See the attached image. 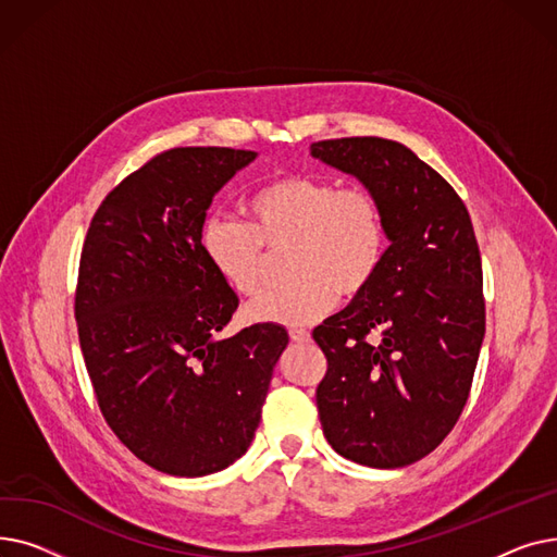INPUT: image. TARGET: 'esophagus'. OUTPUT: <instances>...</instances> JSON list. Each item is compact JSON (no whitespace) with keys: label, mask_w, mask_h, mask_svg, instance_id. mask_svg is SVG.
Segmentation results:
<instances>
[{"label":"esophagus","mask_w":557,"mask_h":557,"mask_svg":"<svg viewBox=\"0 0 557 557\" xmlns=\"http://www.w3.org/2000/svg\"><path fill=\"white\" fill-rule=\"evenodd\" d=\"M288 336L294 343H309L311 334L307 330H288Z\"/></svg>","instance_id":"esophagus-1"}]
</instances>
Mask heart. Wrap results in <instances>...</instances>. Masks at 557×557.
I'll list each match as a JSON object with an SVG mask.
<instances>
[{"label":"heart","instance_id":"1","mask_svg":"<svg viewBox=\"0 0 557 557\" xmlns=\"http://www.w3.org/2000/svg\"><path fill=\"white\" fill-rule=\"evenodd\" d=\"M246 221L212 214L198 232L212 271L239 296H255L286 255L290 280L263 290L248 307L255 323L313 325L338 300H357L382 273L388 225L382 205L361 187L294 171L259 185L244 202Z\"/></svg>","mask_w":557,"mask_h":557}]
</instances>
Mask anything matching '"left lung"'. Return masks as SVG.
Wrapping results in <instances>:
<instances>
[{"label":"left lung","instance_id":"1","mask_svg":"<svg viewBox=\"0 0 557 557\" xmlns=\"http://www.w3.org/2000/svg\"><path fill=\"white\" fill-rule=\"evenodd\" d=\"M309 149L374 194L391 239L374 284L313 330L327 359L320 424L343 458L406 467L445 441L470 397L485 334L474 225L456 189L399 141L341 137Z\"/></svg>","mask_w":557,"mask_h":557}]
</instances>
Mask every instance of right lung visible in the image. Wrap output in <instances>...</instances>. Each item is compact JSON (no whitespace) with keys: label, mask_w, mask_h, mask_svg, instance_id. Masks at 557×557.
Masks as SVG:
<instances>
[{"label":"right lung","mask_w":557,"mask_h":557,"mask_svg":"<svg viewBox=\"0 0 557 557\" xmlns=\"http://www.w3.org/2000/svg\"><path fill=\"white\" fill-rule=\"evenodd\" d=\"M255 156L158 153L101 200L83 242L74 315L101 416L171 476L212 474L246 454L288 343L269 323L216 338L239 298L198 244L212 196Z\"/></svg>","instance_id":"right-lung-1"}]
</instances>
